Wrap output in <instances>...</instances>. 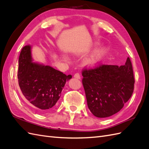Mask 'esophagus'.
Listing matches in <instances>:
<instances>
[{"label":"esophagus","instance_id":"obj_1","mask_svg":"<svg viewBox=\"0 0 149 149\" xmlns=\"http://www.w3.org/2000/svg\"><path fill=\"white\" fill-rule=\"evenodd\" d=\"M74 77L77 79H81V75H80L79 73H76L74 74Z\"/></svg>","mask_w":149,"mask_h":149}]
</instances>
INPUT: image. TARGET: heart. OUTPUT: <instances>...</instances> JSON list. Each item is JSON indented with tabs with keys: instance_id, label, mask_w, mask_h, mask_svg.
<instances>
[{
	"instance_id": "1",
	"label": "heart",
	"mask_w": 149,
	"mask_h": 149,
	"mask_svg": "<svg viewBox=\"0 0 149 149\" xmlns=\"http://www.w3.org/2000/svg\"><path fill=\"white\" fill-rule=\"evenodd\" d=\"M104 51H100L96 52L89 58L87 59L86 61V64L87 65H94L101 59L102 55L104 54Z\"/></svg>"
}]
</instances>
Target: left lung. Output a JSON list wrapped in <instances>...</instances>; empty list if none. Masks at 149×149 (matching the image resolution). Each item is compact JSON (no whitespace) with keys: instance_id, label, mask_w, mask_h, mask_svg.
Masks as SVG:
<instances>
[{"instance_id":"left-lung-1","label":"left lung","mask_w":149,"mask_h":149,"mask_svg":"<svg viewBox=\"0 0 149 149\" xmlns=\"http://www.w3.org/2000/svg\"><path fill=\"white\" fill-rule=\"evenodd\" d=\"M82 75L87 106L97 118L109 117L120 111L134 89L129 57L124 65L98 63L93 68H84Z\"/></svg>"}]
</instances>
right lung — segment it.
Wrapping results in <instances>:
<instances>
[{
    "instance_id": "add662e5",
    "label": "right lung",
    "mask_w": 149,
    "mask_h": 149,
    "mask_svg": "<svg viewBox=\"0 0 149 149\" xmlns=\"http://www.w3.org/2000/svg\"><path fill=\"white\" fill-rule=\"evenodd\" d=\"M18 62V82L24 97L39 113L54 107L72 75H66L50 66L32 62L29 45L21 49Z\"/></svg>"
}]
</instances>
